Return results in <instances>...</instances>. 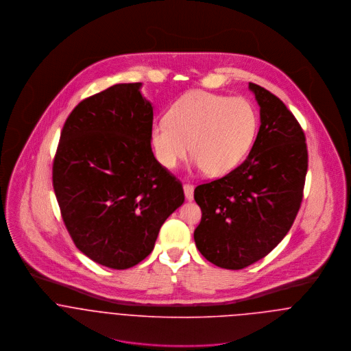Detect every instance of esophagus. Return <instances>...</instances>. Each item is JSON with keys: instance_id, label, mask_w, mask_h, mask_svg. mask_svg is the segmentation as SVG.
Segmentation results:
<instances>
[{"instance_id": "1", "label": "esophagus", "mask_w": 351, "mask_h": 351, "mask_svg": "<svg viewBox=\"0 0 351 351\" xmlns=\"http://www.w3.org/2000/svg\"><path fill=\"white\" fill-rule=\"evenodd\" d=\"M184 193H185L186 200H193V196H195V188H193V185H191V184H185V185H184Z\"/></svg>"}]
</instances>
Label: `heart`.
<instances>
[{
	"mask_svg": "<svg viewBox=\"0 0 351 351\" xmlns=\"http://www.w3.org/2000/svg\"><path fill=\"white\" fill-rule=\"evenodd\" d=\"M166 121L152 125L151 147L159 165L173 170L191 155L210 177L235 170L249 155L258 130L255 106L245 97L191 90L174 101Z\"/></svg>",
	"mask_w": 351,
	"mask_h": 351,
	"instance_id": "heart-1",
	"label": "heart"
}]
</instances>
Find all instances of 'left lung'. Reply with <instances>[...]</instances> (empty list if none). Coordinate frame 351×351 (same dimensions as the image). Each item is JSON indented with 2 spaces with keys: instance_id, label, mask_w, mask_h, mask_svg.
I'll list each match as a JSON object with an SVG mask.
<instances>
[{
  "instance_id": "left-lung-1",
  "label": "left lung",
  "mask_w": 351,
  "mask_h": 351,
  "mask_svg": "<svg viewBox=\"0 0 351 351\" xmlns=\"http://www.w3.org/2000/svg\"><path fill=\"white\" fill-rule=\"evenodd\" d=\"M261 125L246 160L195 189L200 205L196 246L213 265L239 270L273 250L300 209L308 169L305 135L285 104L249 84Z\"/></svg>"
}]
</instances>
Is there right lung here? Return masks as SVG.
Listing matches in <instances>:
<instances>
[{
  "label": "right lung",
  "mask_w": 351,
  "mask_h": 351,
  "mask_svg": "<svg viewBox=\"0 0 351 351\" xmlns=\"http://www.w3.org/2000/svg\"><path fill=\"white\" fill-rule=\"evenodd\" d=\"M142 82L117 84L67 117L52 166L64 226L92 261L128 269L150 254L184 189L151 150L152 105Z\"/></svg>",
  "instance_id": "1"
}]
</instances>
